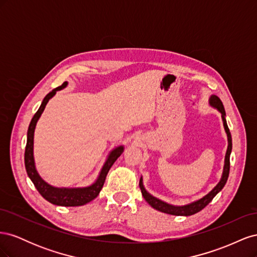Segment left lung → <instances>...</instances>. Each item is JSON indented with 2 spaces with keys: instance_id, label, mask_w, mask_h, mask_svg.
<instances>
[{
  "instance_id": "obj_1",
  "label": "left lung",
  "mask_w": 257,
  "mask_h": 257,
  "mask_svg": "<svg viewBox=\"0 0 257 257\" xmlns=\"http://www.w3.org/2000/svg\"><path fill=\"white\" fill-rule=\"evenodd\" d=\"M209 103L212 107L216 108V109H219V111L222 113L223 124H224L225 132H226L227 138H228V147H227L226 155H225V164H224V170H223V175H222L221 180H220L219 183L216 184L215 188L211 192L208 193L207 195L204 196L203 198H200L196 201H194V203H191V204L185 205V206H173V205L166 204V203H164V201H162L158 198L153 197L152 195H150V194L148 193L146 191V189L144 188L143 178H141V180H139V188H141V190H142V194H143L144 198L146 199L147 203L149 204L151 207L159 210V211H161V212H164V213H167V214H173V215H184V216L195 214V213L199 212L200 210H203L210 203V201H211L214 198V196L224 188L225 183H226V181H227L228 175H229V167H230L229 157H230L231 146H232L231 145V135H230L229 128L227 126L226 119H225V115H226V114H225V110H224V106H223L222 100L216 95H211Z\"/></svg>"
}]
</instances>
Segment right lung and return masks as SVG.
<instances>
[{
	"instance_id": "right-lung-1",
	"label": "right lung",
	"mask_w": 257,
	"mask_h": 257,
	"mask_svg": "<svg viewBox=\"0 0 257 257\" xmlns=\"http://www.w3.org/2000/svg\"><path fill=\"white\" fill-rule=\"evenodd\" d=\"M67 82H63V84L60 87L53 89L49 92L47 95L45 96L41 107L34 114V116L31 120V123L28 130V139H27V146H26V152H25V165L28 176L31 180L34 183L35 188L40 192L41 195L48 200L49 203L57 205V206H64V207H76V206H83L85 204L90 203L91 200L97 197L100 190H102L106 176L109 172V169L113 165V163L116 161L123 152V146H120L112 150L108 157L107 161L100 170V174L97 178V180L90 186H85V188H77V189H66V188H54V186L49 185L46 183L43 179L37 174L34 163L33 157V139H34V130L36 126V123L40 119L41 114L43 113L46 105H47L48 100L56 94L57 91L65 88Z\"/></svg>"
}]
</instances>
